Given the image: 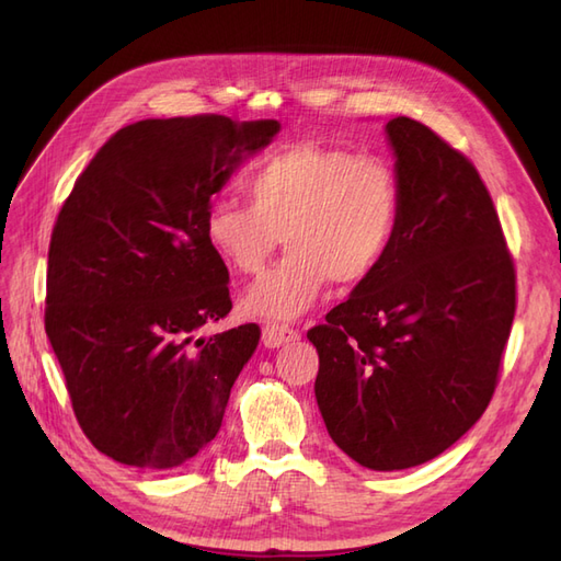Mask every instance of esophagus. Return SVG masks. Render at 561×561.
I'll list each match as a JSON object with an SVG mask.
<instances>
[{
	"mask_svg": "<svg viewBox=\"0 0 561 561\" xmlns=\"http://www.w3.org/2000/svg\"><path fill=\"white\" fill-rule=\"evenodd\" d=\"M299 334L297 330H293L290 325H285V322H266L264 330H262V342L266 348H278L287 342H295Z\"/></svg>",
	"mask_w": 561,
	"mask_h": 561,
	"instance_id": "esophagus-1",
	"label": "esophagus"
}]
</instances>
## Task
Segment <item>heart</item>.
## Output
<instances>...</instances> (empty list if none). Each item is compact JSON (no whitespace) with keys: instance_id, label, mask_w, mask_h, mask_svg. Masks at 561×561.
<instances>
[{"instance_id":"heart-1","label":"heart","mask_w":561,"mask_h":561,"mask_svg":"<svg viewBox=\"0 0 561 561\" xmlns=\"http://www.w3.org/2000/svg\"><path fill=\"white\" fill-rule=\"evenodd\" d=\"M245 186L252 203L213 198L203 231L243 276L260 274L283 231L290 250L248 297L264 316H299L332 278L342 285L367 280L393 248L402 196L396 168L381 157L295 142L254 161Z\"/></svg>"}]
</instances>
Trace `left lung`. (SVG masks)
Returning a JSON list of instances; mask_svg holds the SVG:
<instances>
[{
  "label": "left lung",
  "mask_w": 561,
  "mask_h": 561,
  "mask_svg": "<svg viewBox=\"0 0 561 561\" xmlns=\"http://www.w3.org/2000/svg\"><path fill=\"white\" fill-rule=\"evenodd\" d=\"M400 180L393 248L307 332L330 437L369 470L449 449L499 386L517 274L478 168L410 116L386 124Z\"/></svg>",
  "instance_id": "8db88e82"
}]
</instances>
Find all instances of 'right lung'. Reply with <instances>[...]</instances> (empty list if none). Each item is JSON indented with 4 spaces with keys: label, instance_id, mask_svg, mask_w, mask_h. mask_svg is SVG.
Wrapping results in <instances>:
<instances>
[{
    "label": "right lung",
    "instance_id": "obj_1",
    "mask_svg": "<svg viewBox=\"0 0 561 561\" xmlns=\"http://www.w3.org/2000/svg\"><path fill=\"white\" fill-rule=\"evenodd\" d=\"M278 130L274 118H145L98 149L62 203L44 328L83 435L118 463L178 468L222 426L260 328L201 334L231 311L203 213Z\"/></svg>",
    "mask_w": 561,
    "mask_h": 561
}]
</instances>
